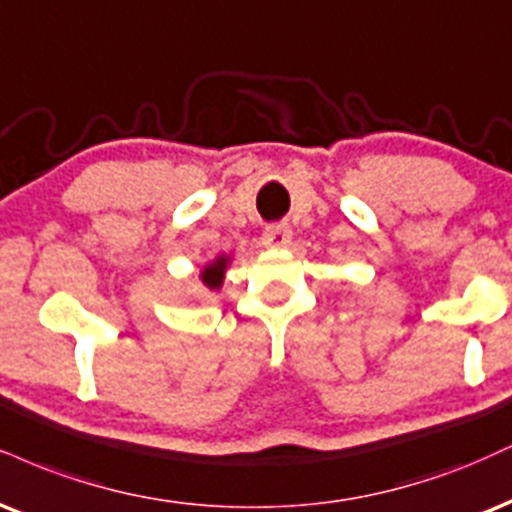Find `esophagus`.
Returning <instances> with one entry per match:
<instances>
[{
    "mask_svg": "<svg viewBox=\"0 0 512 512\" xmlns=\"http://www.w3.org/2000/svg\"><path fill=\"white\" fill-rule=\"evenodd\" d=\"M262 243L269 248H283L291 243V226L288 224H269L262 233Z\"/></svg>",
    "mask_w": 512,
    "mask_h": 512,
    "instance_id": "1",
    "label": "esophagus"
}]
</instances>
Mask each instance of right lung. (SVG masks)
<instances>
[{
  "label": "right lung",
  "instance_id": "add662e5",
  "mask_svg": "<svg viewBox=\"0 0 512 512\" xmlns=\"http://www.w3.org/2000/svg\"><path fill=\"white\" fill-rule=\"evenodd\" d=\"M224 269H226V257H219L217 262H212L209 267L202 272V281H205V286L209 291H214V288L221 286V279H224Z\"/></svg>",
  "mask_w": 512,
  "mask_h": 512
}]
</instances>
